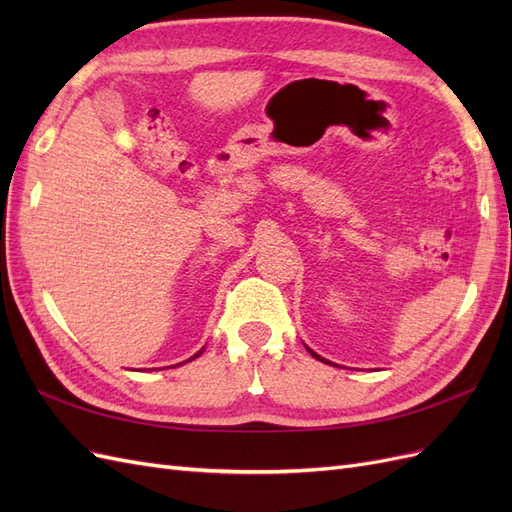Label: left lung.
I'll list each match as a JSON object with an SVG mask.
<instances>
[{"instance_id": "1", "label": "left lung", "mask_w": 512, "mask_h": 512, "mask_svg": "<svg viewBox=\"0 0 512 512\" xmlns=\"http://www.w3.org/2000/svg\"><path fill=\"white\" fill-rule=\"evenodd\" d=\"M307 350H309V348H307ZM309 354H312V356H316V359H318V361H322V363H329V361H324V359H322V356H318V354H316V352H312V350H309Z\"/></svg>"}]
</instances>
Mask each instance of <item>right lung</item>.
<instances>
[{"label": "right lung", "instance_id": "right-lung-1", "mask_svg": "<svg viewBox=\"0 0 512 512\" xmlns=\"http://www.w3.org/2000/svg\"><path fill=\"white\" fill-rule=\"evenodd\" d=\"M200 352H203V350H200ZM200 352H198V354H194V356H192V359H196V356H200ZM192 359H188V361H192Z\"/></svg>", "mask_w": 512, "mask_h": 512}]
</instances>
